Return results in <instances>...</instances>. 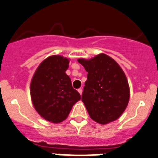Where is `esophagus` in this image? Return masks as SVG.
Returning <instances> with one entry per match:
<instances>
[{
	"mask_svg": "<svg viewBox=\"0 0 158 158\" xmlns=\"http://www.w3.org/2000/svg\"><path fill=\"white\" fill-rule=\"evenodd\" d=\"M78 92H79V94H80V95H82V89H78Z\"/></svg>",
	"mask_w": 158,
	"mask_h": 158,
	"instance_id": "obj_1",
	"label": "esophagus"
}]
</instances>
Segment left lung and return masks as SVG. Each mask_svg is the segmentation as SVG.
Masks as SVG:
<instances>
[{
	"mask_svg": "<svg viewBox=\"0 0 158 158\" xmlns=\"http://www.w3.org/2000/svg\"><path fill=\"white\" fill-rule=\"evenodd\" d=\"M78 62L88 73L82 101L90 118L102 125L115 121L126 109L130 97L123 70L105 53L90 60L79 59Z\"/></svg>",
	"mask_w": 158,
	"mask_h": 158,
	"instance_id": "1",
	"label": "left lung"
}]
</instances>
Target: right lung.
<instances>
[{
    "label": "right lung",
    "instance_id": "add662e5",
    "mask_svg": "<svg viewBox=\"0 0 158 158\" xmlns=\"http://www.w3.org/2000/svg\"><path fill=\"white\" fill-rule=\"evenodd\" d=\"M69 59L54 55L40 64L30 83V95L35 109L48 122L60 123L69 115L80 94L73 88L66 74Z\"/></svg>",
    "mask_w": 158,
    "mask_h": 158
}]
</instances>
